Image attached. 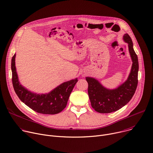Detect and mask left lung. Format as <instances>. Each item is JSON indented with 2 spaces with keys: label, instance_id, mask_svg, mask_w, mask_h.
Instances as JSON below:
<instances>
[{
  "label": "left lung",
  "instance_id": "1",
  "mask_svg": "<svg viewBox=\"0 0 153 153\" xmlns=\"http://www.w3.org/2000/svg\"><path fill=\"white\" fill-rule=\"evenodd\" d=\"M123 39L128 43L133 62L127 79L117 88L109 89L96 79L86 77L88 83V93L91 106L96 111L100 113H110L119 110L132 99L137 88L139 71L137 56L133 49V41L130 36L126 33L123 35Z\"/></svg>",
  "mask_w": 153,
  "mask_h": 153
}]
</instances>
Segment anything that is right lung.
I'll list each match as a JSON object with an SVG mask.
<instances>
[{
    "label": "right lung",
    "mask_w": 153,
    "mask_h": 153,
    "mask_svg": "<svg viewBox=\"0 0 153 153\" xmlns=\"http://www.w3.org/2000/svg\"><path fill=\"white\" fill-rule=\"evenodd\" d=\"M16 54L11 59L12 81L14 91L26 105L37 113L44 114H55L66 107L70 95L78 81L77 78L65 82L50 92L37 94L31 91L21 85L15 66Z\"/></svg>",
    "instance_id": "add662e5"
}]
</instances>
